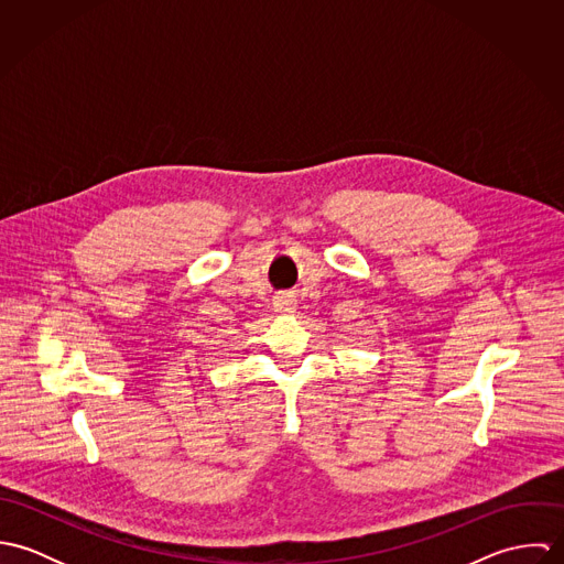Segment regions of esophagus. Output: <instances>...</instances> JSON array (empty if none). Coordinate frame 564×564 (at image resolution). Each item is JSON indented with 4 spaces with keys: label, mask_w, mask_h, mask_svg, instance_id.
I'll return each instance as SVG.
<instances>
[{
    "label": "esophagus",
    "mask_w": 564,
    "mask_h": 564,
    "mask_svg": "<svg viewBox=\"0 0 564 564\" xmlns=\"http://www.w3.org/2000/svg\"><path fill=\"white\" fill-rule=\"evenodd\" d=\"M273 308H275V313H278V315H293V313H295V308H297V304H295V300H293V297L282 295V297H278V300L273 302Z\"/></svg>",
    "instance_id": "1"
}]
</instances>
